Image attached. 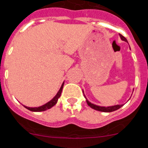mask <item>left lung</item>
<instances>
[{
  "label": "left lung",
  "instance_id": "8db88e82",
  "mask_svg": "<svg viewBox=\"0 0 148 148\" xmlns=\"http://www.w3.org/2000/svg\"><path fill=\"white\" fill-rule=\"evenodd\" d=\"M119 37H120L121 40L123 41H125V42H127V39H126L124 36H122V34H119ZM82 92H83V90H82ZM84 94V92H83ZM84 97L86 99V102H87L88 106H90L91 108L94 109L96 110H99V111H102V112H112V111H114V110H118L119 108H120L121 107L123 106V105H116V106H108V107H105V106H97L95 104L91 103L90 102H89L88 100V99L86 98V95L84 94Z\"/></svg>",
  "mask_w": 148,
  "mask_h": 148
}]
</instances>
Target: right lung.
Masks as SVG:
<instances>
[{
	"label": "right lung",
	"instance_id": "add662e5",
	"mask_svg": "<svg viewBox=\"0 0 148 148\" xmlns=\"http://www.w3.org/2000/svg\"><path fill=\"white\" fill-rule=\"evenodd\" d=\"M63 86H64V82H62L60 88V90H58V92L57 93V94L54 96V98H53L52 99H51L49 102H48L47 103L44 104V105H42V106H40V107L32 108V107H27V106H24L26 108H27L28 110L33 111V112H40V111H44V110H48V109H50L51 108H52L53 106H55L56 104H57V102H58V99L60 98V97L61 95V93H62V88H63Z\"/></svg>",
	"mask_w": 148,
	"mask_h": 148
}]
</instances>
